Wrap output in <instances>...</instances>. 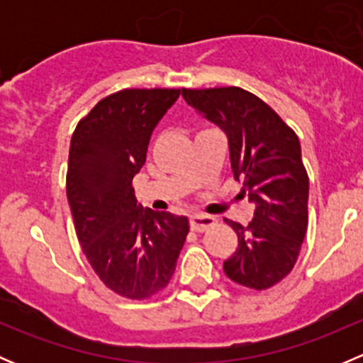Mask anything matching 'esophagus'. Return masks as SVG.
Masks as SVG:
<instances>
[{
    "instance_id": "34e87169",
    "label": "esophagus",
    "mask_w": 363,
    "mask_h": 363,
    "mask_svg": "<svg viewBox=\"0 0 363 363\" xmlns=\"http://www.w3.org/2000/svg\"><path fill=\"white\" fill-rule=\"evenodd\" d=\"M189 223H191L193 232H205V230L212 228L216 225V219L207 214H193Z\"/></svg>"
}]
</instances>
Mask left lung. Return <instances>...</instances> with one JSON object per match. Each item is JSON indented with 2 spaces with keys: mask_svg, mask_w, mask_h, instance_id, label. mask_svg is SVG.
Masks as SVG:
<instances>
[{
  "mask_svg": "<svg viewBox=\"0 0 363 363\" xmlns=\"http://www.w3.org/2000/svg\"><path fill=\"white\" fill-rule=\"evenodd\" d=\"M182 96L225 131L233 177L255 202L247 226L225 219L239 244L223 270L250 290L272 288L294 270L309 221V177L298 137L270 105L242 87H184Z\"/></svg>",
  "mask_w": 363,
  "mask_h": 363,
  "instance_id": "left-lung-1",
  "label": "left lung"
}]
</instances>
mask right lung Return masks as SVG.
<instances>
[{"mask_svg": "<svg viewBox=\"0 0 363 363\" xmlns=\"http://www.w3.org/2000/svg\"><path fill=\"white\" fill-rule=\"evenodd\" d=\"M181 89H123L101 98L69 142L67 196L77 239L101 283L144 300L172 279L189 232L184 216L137 205L133 177Z\"/></svg>", "mask_w": 363, "mask_h": 363, "instance_id": "right-lung-1", "label": "right lung"}]
</instances>
